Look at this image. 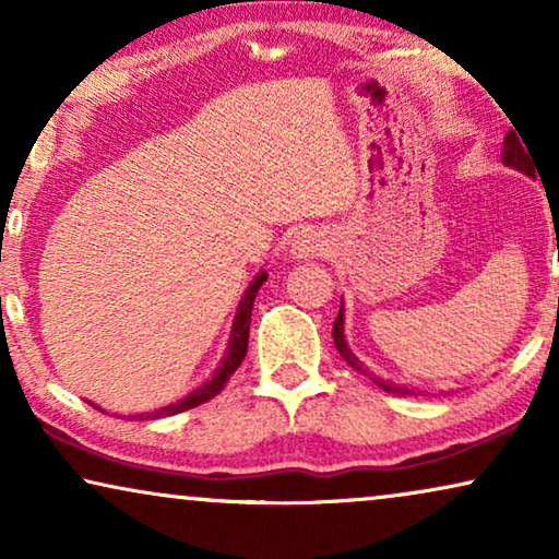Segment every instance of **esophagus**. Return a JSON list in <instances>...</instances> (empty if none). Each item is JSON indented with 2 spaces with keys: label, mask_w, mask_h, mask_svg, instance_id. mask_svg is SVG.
Instances as JSON below:
<instances>
[{
  "label": "esophagus",
  "mask_w": 559,
  "mask_h": 559,
  "mask_svg": "<svg viewBox=\"0 0 559 559\" xmlns=\"http://www.w3.org/2000/svg\"><path fill=\"white\" fill-rule=\"evenodd\" d=\"M325 249H328V241L323 239V234L312 231V228H302V231L293 239L289 254L295 259H310V257H320Z\"/></svg>",
  "instance_id": "34e87169"
}]
</instances>
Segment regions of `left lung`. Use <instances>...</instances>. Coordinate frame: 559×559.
<instances>
[{"label":"left lung","mask_w":559,"mask_h":559,"mask_svg":"<svg viewBox=\"0 0 559 559\" xmlns=\"http://www.w3.org/2000/svg\"><path fill=\"white\" fill-rule=\"evenodd\" d=\"M520 136H522V134H520ZM522 142H524V140H522ZM522 142H519V138L515 136L514 132H509L507 136H503L501 159H503V165L514 167V170H519V173H524V175H530V178H534V167H537V165H534L530 150L524 152L526 144L522 147ZM333 343H335V348H338V354H341L343 358H346V364H350V366H354V369L366 373L361 361H358V358H356L354 354H350L348 343H346V338H343V305H341V310H338V318H335V323H333ZM369 377H371V373H369ZM373 381H377V384H379L381 389H384V392H389V394H400V396H404V394H423V392H417V389L392 384V381H384V379H377V377H373Z\"/></svg>","instance_id":"1"}]
</instances>
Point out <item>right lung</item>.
I'll return each instance as SVG.
<instances>
[{
  "mask_svg": "<svg viewBox=\"0 0 559 559\" xmlns=\"http://www.w3.org/2000/svg\"><path fill=\"white\" fill-rule=\"evenodd\" d=\"M266 280V272L257 274L254 282H251L247 293H243L241 302H239V310H236V318H234V328H231V338H228V348H226V356L221 366L216 369V373L205 381L203 386H198L195 392H190L186 400L175 402V404H167V407L157 409V412H144V415H136V419H157V417H167V415H178V412H186V409H193L198 404L209 402L216 396L221 389L226 386V381L231 379V373L239 369L243 356H247V348H249V325H251V308H254V297L259 293V287L264 285ZM98 409V407H96Z\"/></svg>",
  "mask_w": 559,
  "mask_h": 559,
  "instance_id": "right-lung-1",
  "label": "right lung"
}]
</instances>
